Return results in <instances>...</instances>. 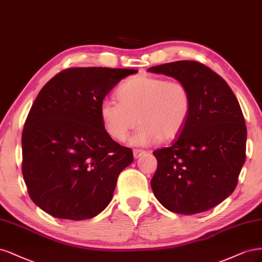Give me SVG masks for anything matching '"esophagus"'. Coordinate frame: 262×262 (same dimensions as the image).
I'll return each mask as SVG.
<instances>
[{
    "mask_svg": "<svg viewBox=\"0 0 262 262\" xmlns=\"http://www.w3.org/2000/svg\"><path fill=\"white\" fill-rule=\"evenodd\" d=\"M147 151L145 150H141V149H134V158L135 159H138L139 157L146 155Z\"/></svg>",
    "mask_w": 262,
    "mask_h": 262,
    "instance_id": "obj_1",
    "label": "esophagus"
}]
</instances>
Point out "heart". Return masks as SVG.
<instances>
[{"label": "heart", "instance_id": "obj_1", "mask_svg": "<svg viewBox=\"0 0 262 262\" xmlns=\"http://www.w3.org/2000/svg\"><path fill=\"white\" fill-rule=\"evenodd\" d=\"M116 97L119 102L102 101L101 121L117 141H125L135 126L141 124L132 138L135 145L174 138L186 125L192 106L190 90L184 81L148 74L124 81Z\"/></svg>", "mask_w": 262, "mask_h": 262}]
</instances>
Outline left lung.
<instances>
[{
  "label": "left lung",
  "instance_id": "left-lung-1",
  "mask_svg": "<svg viewBox=\"0 0 262 262\" xmlns=\"http://www.w3.org/2000/svg\"><path fill=\"white\" fill-rule=\"evenodd\" d=\"M184 81L192 106L171 147L154 151L158 167L151 188L164 208L180 214L204 212L229 197L246 159L247 128L234 92L220 75L196 61L148 69Z\"/></svg>",
  "mask_w": 262,
  "mask_h": 262
}]
</instances>
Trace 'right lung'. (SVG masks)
Returning a JSON list of instances; mask_svg holds the SVG:
<instances>
[{"mask_svg": "<svg viewBox=\"0 0 262 262\" xmlns=\"http://www.w3.org/2000/svg\"><path fill=\"white\" fill-rule=\"evenodd\" d=\"M136 70L72 67L39 92L23 129L21 171L31 200L58 219L81 221L110 204L130 148L103 127L100 105Z\"/></svg>", "mask_w": 262, "mask_h": 262, "instance_id": "1", "label": "right lung"}]
</instances>
